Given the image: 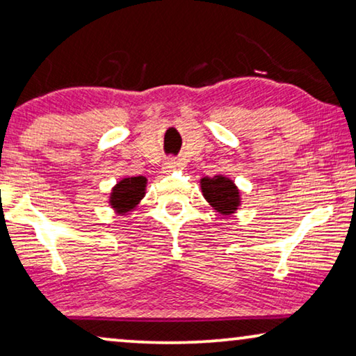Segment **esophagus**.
<instances>
[{
	"label": "esophagus",
	"instance_id": "34e87169",
	"mask_svg": "<svg viewBox=\"0 0 356 356\" xmlns=\"http://www.w3.org/2000/svg\"><path fill=\"white\" fill-rule=\"evenodd\" d=\"M177 168H179V161L174 160V158H168V160L163 163V171L164 172H171Z\"/></svg>",
	"mask_w": 356,
	"mask_h": 356
}]
</instances>
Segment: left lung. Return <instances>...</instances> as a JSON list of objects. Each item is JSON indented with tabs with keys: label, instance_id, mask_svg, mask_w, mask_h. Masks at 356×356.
<instances>
[{
	"label": "left lung",
	"instance_id": "1",
	"mask_svg": "<svg viewBox=\"0 0 356 356\" xmlns=\"http://www.w3.org/2000/svg\"><path fill=\"white\" fill-rule=\"evenodd\" d=\"M200 188L204 200L212 209L219 212L222 217H230L240 209L241 192L230 177L224 174H216L212 177H201Z\"/></svg>",
	"mask_w": 356,
	"mask_h": 356
}]
</instances>
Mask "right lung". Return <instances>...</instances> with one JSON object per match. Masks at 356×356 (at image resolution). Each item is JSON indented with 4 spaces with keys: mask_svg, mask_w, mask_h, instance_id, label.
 Listing matches in <instances>:
<instances>
[{
    "mask_svg": "<svg viewBox=\"0 0 356 356\" xmlns=\"http://www.w3.org/2000/svg\"><path fill=\"white\" fill-rule=\"evenodd\" d=\"M147 177L126 176L115 184L110 190L108 204L118 216H127L139 206L140 200L145 196Z\"/></svg>",
    "mask_w": 356,
    "mask_h": 356,
    "instance_id": "add662e5",
    "label": "right lung"
}]
</instances>
